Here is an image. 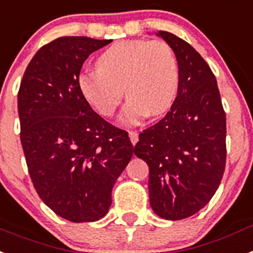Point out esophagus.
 <instances>
[{"label": "esophagus", "mask_w": 253, "mask_h": 253, "mask_svg": "<svg viewBox=\"0 0 253 253\" xmlns=\"http://www.w3.org/2000/svg\"><path fill=\"white\" fill-rule=\"evenodd\" d=\"M128 136H130L132 145H135V144L137 143V140H139V133H137L136 131H128Z\"/></svg>", "instance_id": "34e87169"}]
</instances>
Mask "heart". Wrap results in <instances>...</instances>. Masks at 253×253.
<instances>
[{"instance_id": "b5f03b06", "label": "heart", "mask_w": 253, "mask_h": 253, "mask_svg": "<svg viewBox=\"0 0 253 253\" xmlns=\"http://www.w3.org/2000/svg\"><path fill=\"white\" fill-rule=\"evenodd\" d=\"M97 67L82 71L78 86L88 103L112 117L128 95L121 121L132 126L148 114L171 108L180 87V67L172 47L163 41L125 40L104 51Z\"/></svg>"}]
</instances>
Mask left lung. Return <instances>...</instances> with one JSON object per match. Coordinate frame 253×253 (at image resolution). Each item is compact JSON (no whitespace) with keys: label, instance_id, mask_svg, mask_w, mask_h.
<instances>
[{"label":"left lung","instance_id":"1","mask_svg":"<svg viewBox=\"0 0 253 253\" xmlns=\"http://www.w3.org/2000/svg\"><path fill=\"white\" fill-rule=\"evenodd\" d=\"M180 67V87L171 110L139 135L135 154L149 166L153 211L181 220L203 209L217 190L226 163V117L217 82L188 42L159 31Z\"/></svg>","mask_w":253,"mask_h":253}]
</instances>
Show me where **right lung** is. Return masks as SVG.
Masks as SVG:
<instances>
[{
  "label": "right lung",
  "instance_id": "1",
  "mask_svg": "<svg viewBox=\"0 0 253 253\" xmlns=\"http://www.w3.org/2000/svg\"><path fill=\"white\" fill-rule=\"evenodd\" d=\"M112 40L60 37L42 46L18 92L20 141L40 198L72 222L96 221L133 146L126 131L95 113L78 86L84 60Z\"/></svg>",
  "mask_w": 253,
  "mask_h": 253
}]
</instances>
